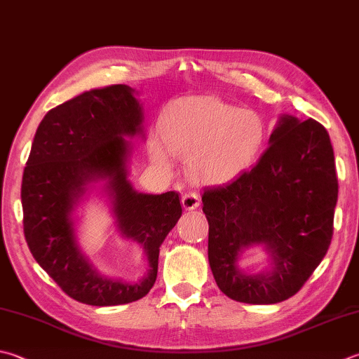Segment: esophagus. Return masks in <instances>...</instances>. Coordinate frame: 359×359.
I'll list each match as a JSON object with an SVG mask.
<instances>
[{
	"label": "esophagus",
	"instance_id": "1",
	"mask_svg": "<svg viewBox=\"0 0 359 359\" xmlns=\"http://www.w3.org/2000/svg\"><path fill=\"white\" fill-rule=\"evenodd\" d=\"M182 203V208L186 209V211H192V209L198 208L200 205V198H198V194L197 192H187L182 195L181 198Z\"/></svg>",
	"mask_w": 359,
	"mask_h": 359
}]
</instances>
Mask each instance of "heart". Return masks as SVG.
<instances>
[{"instance_id": "b5f03b06", "label": "heart", "mask_w": 359, "mask_h": 359, "mask_svg": "<svg viewBox=\"0 0 359 359\" xmlns=\"http://www.w3.org/2000/svg\"><path fill=\"white\" fill-rule=\"evenodd\" d=\"M264 139L258 112L215 97H186L167 107L159 134L150 139V156L164 168L172 167V154L186 158L194 178L223 182L253 164Z\"/></svg>"}]
</instances>
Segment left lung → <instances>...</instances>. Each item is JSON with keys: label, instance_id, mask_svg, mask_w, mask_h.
Here are the masks:
<instances>
[{"label": "left lung", "instance_id": "left-lung-1", "mask_svg": "<svg viewBox=\"0 0 359 359\" xmlns=\"http://www.w3.org/2000/svg\"><path fill=\"white\" fill-rule=\"evenodd\" d=\"M269 144L252 168L201 195L214 280L229 299L252 305L303 287L328 252L337 201L333 147L319 121L283 116ZM253 245L269 253L271 270L250 276L237 259Z\"/></svg>", "mask_w": 359, "mask_h": 359}]
</instances>
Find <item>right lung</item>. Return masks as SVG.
Wrapping results in <instances>:
<instances>
[{
	"mask_svg": "<svg viewBox=\"0 0 359 359\" xmlns=\"http://www.w3.org/2000/svg\"><path fill=\"white\" fill-rule=\"evenodd\" d=\"M134 90L114 84L53 107L40 121L22 181L28 247L57 286L76 302L114 306L145 297L158 276L159 247L182 209L177 192L142 194L128 181L130 142L142 134ZM107 179L116 226L144 245L149 273L140 283L104 277L80 252L71 214L90 180Z\"/></svg>",
	"mask_w": 359,
	"mask_h": 359,
	"instance_id": "obj_1",
	"label": "right lung"
}]
</instances>
